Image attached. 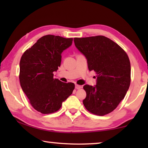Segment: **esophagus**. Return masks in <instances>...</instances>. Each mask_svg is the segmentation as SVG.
I'll list each match as a JSON object with an SVG mask.
<instances>
[{"mask_svg": "<svg viewBox=\"0 0 148 148\" xmlns=\"http://www.w3.org/2000/svg\"><path fill=\"white\" fill-rule=\"evenodd\" d=\"M82 86H79V85H77V84H76V86H75V88H76V89H79L82 88Z\"/></svg>", "mask_w": 148, "mask_h": 148, "instance_id": "esophagus-1", "label": "esophagus"}]
</instances>
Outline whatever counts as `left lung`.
I'll use <instances>...</instances> for the list:
<instances>
[{
    "label": "left lung",
    "mask_w": 148,
    "mask_h": 148,
    "mask_svg": "<svg viewBox=\"0 0 148 148\" xmlns=\"http://www.w3.org/2000/svg\"><path fill=\"white\" fill-rule=\"evenodd\" d=\"M75 46L87 59L90 71L96 72L97 85H85L87 110L104 116L116 108L131 84V63L126 52L104 36L74 38Z\"/></svg>",
    "instance_id": "left-lung-1"
}]
</instances>
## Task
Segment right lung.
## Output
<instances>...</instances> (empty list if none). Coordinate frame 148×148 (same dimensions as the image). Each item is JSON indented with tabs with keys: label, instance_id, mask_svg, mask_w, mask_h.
Listing matches in <instances>:
<instances>
[{
	"label": "right lung",
	"instance_id": "right-lung-1",
	"mask_svg": "<svg viewBox=\"0 0 148 148\" xmlns=\"http://www.w3.org/2000/svg\"><path fill=\"white\" fill-rule=\"evenodd\" d=\"M72 40V38L47 34L22 55L20 84L31 106L42 114L58 111L74 89V84L53 77V72L61 66V53L71 46Z\"/></svg>",
	"mask_w": 148,
	"mask_h": 148
}]
</instances>
